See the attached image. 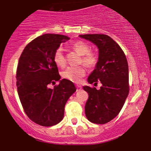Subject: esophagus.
<instances>
[{"instance_id":"obj_1","label":"esophagus","mask_w":151,"mask_h":151,"mask_svg":"<svg viewBox=\"0 0 151 151\" xmlns=\"http://www.w3.org/2000/svg\"><path fill=\"white\" fill-rule=\"evenodd\" d=\"M76 87H77V91H80V90L82 89V86H81V85H76Z\"/></svg>"}]
</instances>
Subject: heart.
<instances>
[{"mask_svg": "<svg viewBox=\"0 0 151 151\" xmlns=\"http://www.w3.org/2000/svg\"><path fill=\"white\" fill-rule=\"evenodd\" d=\"M71 47L78 54L82 55V62L86 66H93L97 62V57L95 53L90 51V46L83 41H78L71 45ZM54 61L58 66H64L66 63L63 50L58 47L54 53ZM85 74V69L83 66H69L61 72V76L64 79L74 83H80L82 77Z\"/></svg>", "mask_w": 151, "mask_h": 151, "instance_id": "obj_1", "label": "heart"}]
</instances>
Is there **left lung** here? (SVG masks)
<instances>
[{"mask_svg":"<svg viewBox=\"0 0 151 151\" xmlns=\"http://www.w3.org/2000/svg\"><path fill=\"white\" fill-rule=\"evenodd\" d=\"M80 38L90 41L99 49L98 61L88 76L90 84L101 83L99 90L83 86L88 93L85 115L91 122L104 124L115 118L129 95V66L121 47L107 35L85 34Z\"/></svg>","mask_w":151,"mask_h":151,"instance_id":"8db88e82","label":"left lung"}]
</instances>
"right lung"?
Listing matches in <instances>:
<instances>
[{
    "instance_id": "obj_1",
    "label": "right lung",
    "mask_w": 151,
    "mask_h": 151,
    "mask_svg": "<svg viewBox=\"0 0 151 151\" xmlns=\"http://www.w3.org/2000/svg\"><path fill=\"white\" fill-rule=\"evenodd\" d=\"M68 39L59 34L38 36L25 47L19 59L16 77L18 95L28 118L40 126L60 123L66 101L77 90L70 80H60L54 61L55 50ZM56 81L58 86L53 89L48 88Z\"/></svg>"
}]
</instances>
